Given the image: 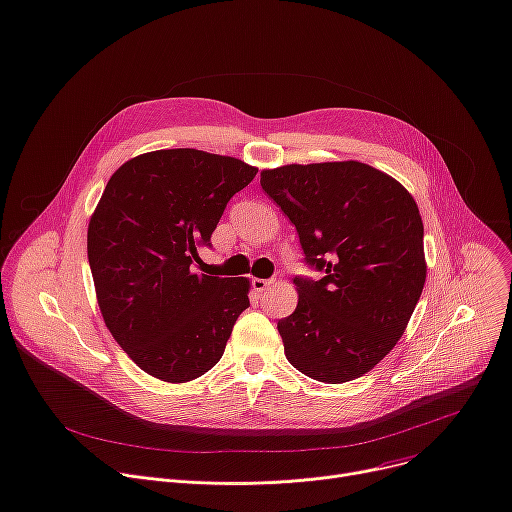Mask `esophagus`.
Returning <instances> with one entry per match:
<instances>
[{
  "label": "esophagus",
  "instance_id": "obj_1",
  "mask_svg": "<svg viewBox=\"0 0 512 512\" xmlns=\"http://www.w3.org/2000/svg\"><path fill=\"white\" fill-rule=\"evenodd\" d=\"M274 286V280H261V278H255L253 280V288L257 290V292H265L267 288H271Z\"/></svg>",
  "mask_w": 512,
  "mask_h": 512
}]
</instances>
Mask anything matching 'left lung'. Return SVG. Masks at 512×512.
<instances>
[{"label":"left lung","instance_id":"left-lung-1","mask_svg":"<svg viewBox=\"0 0 512 512\" xmlns=\"http://www.w3.org/2000/svg\"><path fill=\"white\" fill-rule=\"evenodd\" d=\"M261 187L296 226L321 280L294 278L298 304L278 321L288 362L348 383L397 344L426 282L424 224L412 193L358 160L261 170Z\"/></svg>","mask_w":512,"mask_h":512}]
</instances>
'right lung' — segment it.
Here are the masks:
<instances>
[{
  "mask_svg": "<svg viewBox=\"0 0 512 512\" xmlns=\"http://www.w3.org/2000/svg\"><path fill=\"white\" fill-rule=\"evenodd\" d=\"M257 175L247 162L193 148L156 150L119 166L88 224V261L102 319L123 352L166 383L206 374L249 309L247 278L191 269L226 203Z\"/></svg>",
  "mask_w": 512,
  "mask_h": 512,
  "instance_id": "add662e5",
  "label": "right lung"
}]
</instances>
